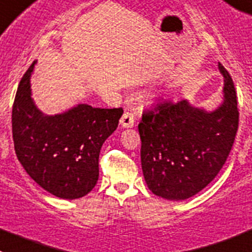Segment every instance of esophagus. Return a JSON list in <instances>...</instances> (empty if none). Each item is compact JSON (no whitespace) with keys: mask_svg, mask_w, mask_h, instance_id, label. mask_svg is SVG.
<instances>
[{"mask_svg":"<svg viewBox=\"0 0 252 252\" xmlns=\"http://www.w3.org/2000/svg\"><path fill=\"white\" fill-rule=\"evenodd\" d=\"M121 126L123 128H131L134 126V117L130 112H126L121 118Z\"/></svg>","mask_w":252,"mask_h":252,"instance_id":"1","label":"esophagus"}]
</instances>
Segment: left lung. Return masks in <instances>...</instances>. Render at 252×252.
I'll return each instance as SVG.
<instances>
[{
    "instance_id": "1",
    "label": "left lung",
    "mask_w": 252,
    "mask_h": 252,
    "mask_svg": "<svg viewBox=\"0 0 252 252\" xmlns=\"http://www.w3.org/2000/svg\"><path fill=\"white\" fill-rule=\"evenodd\" d=\"M222 101L206 109L187 99L163 100L144 112L138 126L144 180L156 196L183 201L194 196L219 174L228 157L239 126L236 92L227 70Z\"/></svg>"
}]
</instances>
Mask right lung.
I'll return each instance as SVG.
<instances>
[{"label":"right lung","instance_id":"right-lung-1","mask_svg":"<svg viewBox=\"0 0 252 252\" xmlns=\"http://www.w3.org/2000/svg\"><path fill=\"white\" fill-rule=\"evenodd\" d=\"M36 64L37 60L25 72L13 103L16 156L45 191L63 199L80 198L98 182L101 146L117 129L123 109L79 103L59 114H45L31 90Z\"/></svg>","mask_w":252,"mask_h":252}]
</instances>
